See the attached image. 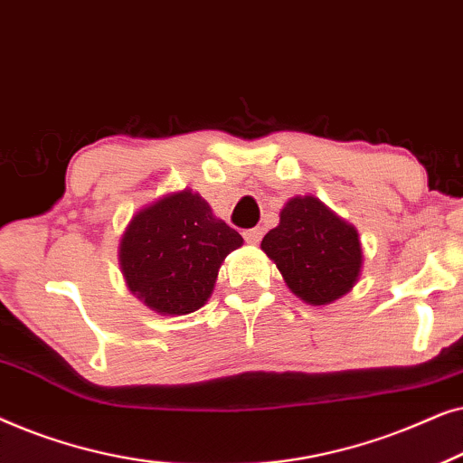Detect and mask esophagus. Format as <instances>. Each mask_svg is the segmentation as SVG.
Masks as SVG:
<instances>
[{"instance_id": "obj_1", "label": "esophagus", "mask_w": 463, "mask_h": 463, "mask_svg": "<svg viewBox=\"0 0 463 463\" xmlns=\"http://www.w3.org/2000/svg\"><path fill=\"white\" fill-rule=\"evenodd\" d=\"M242 236H244V240H246V242H249V244H259V240H261L263 232L259 230V227H252V230H246V232L242 233Z\"/></svg>"}]
</instances>
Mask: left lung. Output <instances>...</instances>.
<instances>
[{
  "instance_id": "obj_1",
  "label": "left lung",
  "mask_w": 463,
  "mask_h": 463,
  "mask_svg": "<svg viewBox=\"0 0 463 463\" xmlns=\"http://www.w3.org/2000/svg\"><path fill=\"white\" fill-rule=\"evenodd\" d=\"M261 249L274 259L288 288L312 306H326L358 280L363 250L358 233L318 198H293Z\"/></svg>"
}]
</instances>
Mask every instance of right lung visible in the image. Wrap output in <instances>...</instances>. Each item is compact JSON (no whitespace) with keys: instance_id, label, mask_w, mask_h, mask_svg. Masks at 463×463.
<instances>
[{"instance_id":"obj_1","label":"right lung","mask_w":463,"mask_h":463,"mask_svg":"<svg viewBox=\"0 0 463 463\" xmlns=\"http://www.w3.org/2000/svg\"><path fill=\"white\" fill-rule=\"evenodd\" d=\"M242 236L189 189L135 214L119 244L128 288L160 314L195 312L211 297L223 259Z\"/></svg>"}]
</instances>
